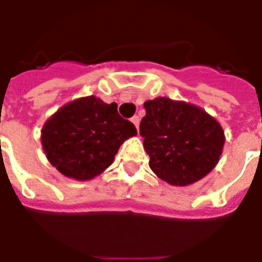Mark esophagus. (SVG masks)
Listing matches in <instances>:
<instances>
[{"instance_id": "esophagus-1", "label": "esophagus", "mask_w": 262, "mask_h": 262, "mask_svg": "<svg viewBox=\"0 0 262 262\" xmlns=\"http://www.w3.org/2000/svg\"><path fill=\"white\" fill-rule=\"evenodd\" d=\"M132 122H133V125H135L136 127H137V130H139V125H140V118L137 117V115H135L133 118H132Z\"/></svg>"}]
</instances>
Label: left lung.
<instances>
[{"label":"left lung","instance_id":"8db88e82","mask_svg":"<svg viewBox=\"0 0 262 262\" xmlns=\"http://www.w3.org/2000/svg\"><path fill=\"white\" fill-rule=\"evenodd\" d=\"M140 135L149 167L172 186L197 182L215 168L226 141L223 127L201 107L160 96L144 103Z\"/></svg>","mask_w":262,"mask_h":262}]
</instances>
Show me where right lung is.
I'll list each match as a JSON object with an SVG mask.
<instances>
[{
    "label": "right lung",
    "mask_w": 262,
    "mask_h": 262,
    "mask_svg": "<svg viewBox=\"0 0 262 262\" xmlns=\"http://www.w3.org/2000/svg\"><path fill=\"white\" fill-rule=\"evenodd\" d=\"M136 135L135 125L118 114L117 103L91 95L55 111L43 125L40 141L61 174L90 181L111 166L123 141Z\"/></svg>",
    "instance_id": "add662e5"
}]
</instances>
